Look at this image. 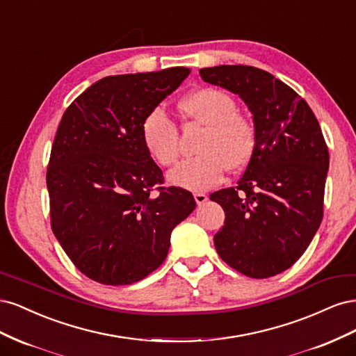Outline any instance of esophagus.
<instances>
[{
	"label": "esophagus",
	"mask_w": 356,
	"mask_h": 356,
	"mask_svg": "<svg viewBox=\"0 0 356 356\" xmlns=\"http://www.w3.org/2000/svg\"><path fill=\"white\" fill-rule=\"evenodd\" d=\"M195 200H196V203L200 207V204H203L204 202L208 200V196L204 195V193H195Z\"/></svg>",
	"instance_id": "esophagus-1"
}]
</instances>
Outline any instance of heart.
I'll return each mask as SVG.
<instances>
[{
  "mask_svg": "<svg viewBox=\"0 0 356 356\" xmlns=\"http://www.w3.org/2000/svg\"><path fill=\"white\" fill-rule=\"evenodd\" d=\"M181 108L193 120L207 124L197 152L200 154L179 161L169 170L172 186L204 191L218 186L225 168L238 170L251 160L255 149V127L238 113L232 96L215 88H202L187 95ZM143 141L148 153L161 166L178 159V127L163 105L149 110L143 122Z\"/></svg>",
  "mask_w": 356,
  "mask_h": 356,
  "instance_id": "b5f03b06",
  "label": "heart"
}]
</instances>
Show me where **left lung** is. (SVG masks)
<instances>
[{"mask_svg":"<svg viewBox=\"0 0 356 356\" xmlns=\"http://www.w3.org/2000/svg\"><path fill=\"white\" fill-rule=\"evenodd\" d=\"M199 72L203 81L239 95L257 136L238 187L211 195L225 212L215 250L246 276H275L303 255L322 221L330 166L324 135L307 102L273 74L248 65Z\"/></svg>","mask_w":356,"mask_h":356,"instance_id":"obj_1","label":"left lung"}]
</instances>
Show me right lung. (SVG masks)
Masks as SVG:
<instances>
[{"mask_svg":"<svg viewBox=\"0 0 356 356\" xmlns=\"http://www.w3.org/2000/svg\"><path fill=\"white\" fill-rule=\"evenodd\" d=\"M188 74L175 67L110 75L62 115L47 168L51 230L96 282L131 285L154 272L172 230L196 208L190 191L157 187L163 175L141 132L149 110Z\"/></svg>","mask_w":356,"mask_h":356,"instance_id":"right-lung-1","label":"right lung"}]
</instances>
